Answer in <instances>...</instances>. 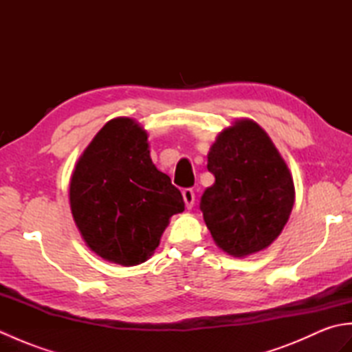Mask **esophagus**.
<instances>
[{
  "mask_svg": "<svg viewBox=\"0 0 352 352\" xmlns=\"http://www.w3.org/2000/svg\"><path fill=\"white\" fill-rule=\"evenodd\" d=\"M183 199L186 203V207L192 208L193 204H195V192H193L192 189H184L183 190Z\"/></svg>",
  "mask_w": 352,
  "mask_h": 352,
  "instance_id": "34e87169",
  "label": "esophagus"
}]
</instances>
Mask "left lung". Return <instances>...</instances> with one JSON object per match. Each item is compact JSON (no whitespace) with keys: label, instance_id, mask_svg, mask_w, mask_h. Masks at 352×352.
Returning <instances> with one entry per match:
<instances>
[{"label":"left lung","instance_id":"8db88e82","mask_svg":"<svg viewBox=\"0 0 352 352\" xmlns=\"http://www.w3.org/2000/svg\"><path fill=\"white\" fill-rule=\"evenodd\" d=\"M207 169L214 183L199 208L216 245L234 257L267 248L286 226L295 188L263 129L250 119L236 121L210 148Z\"/></svg>","mask_w":352,"mask_h":352}]
</instances>
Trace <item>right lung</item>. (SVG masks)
<instances>
[{
  "mask_svg": "<svg viewBox=\"0 0 352 352\" xmlns=\"http://www.w3.org/2000/svg\"><path fill=\"white\" fill-rule=\"evenodd\" d=\"M69 199L89 248L124 266L151 257L170 216L184 210L182 192L149 157L146 133L129 118L111 119L86 148Z\"/></svg>",
  "mask_w": 352,
  "mask_h": 352,
  "instance_id": "right-lung-1",
  "label": "right lung"
}]
</instances>
